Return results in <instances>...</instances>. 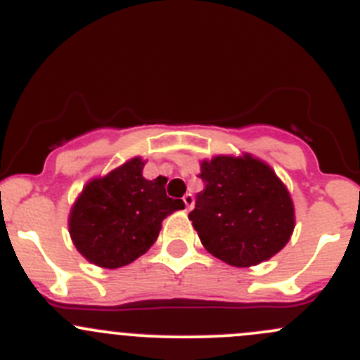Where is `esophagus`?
<instances>
[{
	"label": "esophagus",
	"mask_w": 360,
	"mask_h": 360,
	"mask_svg": "<svg viewBox=\"0 0 360 360\" xmlns=\"http://www.w3.org/2000/svg\"><path fill=\"white\" fill-rule=\"evenodd\" d=\"M183 202H184V205H186V211H190V209L193 207V204H195L193 195L186 193V195H184V197H183Z\"/></svg>",
	"instance_id": "34e87169"
}]
</instances>
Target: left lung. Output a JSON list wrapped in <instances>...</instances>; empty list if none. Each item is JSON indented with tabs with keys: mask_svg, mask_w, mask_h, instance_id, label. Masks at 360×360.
<instances>
[{
	"mask_svg": "<svg viewBox=\"0 0 360 360\" xmlns=\"http://www.w3.org/2000/svg\"><path fill=\"white\" fill-rule=\"evenodd\" d=\"M204 190L188 214L211 255L233 267L269 260L290 240L294 202L267 163L243 156H214L200 165Z\"/></svg>",
	"mask_w": 360,
	"mask_h": 360,
	"instance_id": "left-lung-1",
	"label": "left lung"
}]
</instances>
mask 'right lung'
Returning a JSON list of instances; mask_svg holds the SVG:
<instances>
[{
    "instance_id": "add662e5",
    "label": "right lung",
    "mask_w": 360,
    "mask_h": 360,
    "mask_svg": "<svg viewBox=\"0 0 360 360\" xmlns=\"http://www.w3.org/2000/svg\"><path fill=\"white\" fill-rule=\"evenodd\" d=\"M142 158H131L89 181L70 211V237L91 264L117 269L155 244L162 221L184 202L167 197L165 177L148 181Z\"/></svg>"
}]
</instances>
